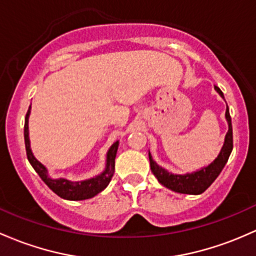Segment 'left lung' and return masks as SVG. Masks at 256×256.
Here are the masks:
<instances>
[{
  "label": "left lung",
  "mask_w": 256,
  "mask_h": 256,
  "mask_svg": "<svg viewBox=\"0 0 256 256\" xmlns=\"http://www.w3.org/2000/svg\"><path fill=\"white\" fill-rule=\"evenodd\" d=\"M214 90L218 92L222 98H224L222 90H220L217 86H214ZM226 119L228 121V132L226 135L224 144H223L222 150H220V154L217 156L216 160L207 166H204L200 170H196L194 173L188 174H173L169 173L168 170L158 166L154 160H152L148 150L150 170H152L153 176L158 179V182L163 185V186L168 188V189L173 190L176 192L180 194H190V195H198L202 194L212 182L216 180V178L220 176L222 169L224 168L226 163H227L228 158H230V152L233 150V130H232V120H230V109L226 110Z\"/></svg>",
  "instance_id": "obj_1"
}]
</instances>
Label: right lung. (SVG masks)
<instances>
[{
	"mask_svg": "<svg viewBox=\"0 0 256 256\" xmlns=\"http://www.w3.org/2000/svg\"><path fill=\"white\" fill-rule=\"evenodd\" d=\"M29 114H30V106L26 115V122H24V142H26V157H28L29 163L34 168V170L39 174L42 182L52 190L56 195L60 198H66V200H86L96 196V194L103 192L108 186V184L114 176L115 168V157H116L118 147H119V141L114 142L106 153V169L102 174L92 178V179L83 180V182H70V180L58 178V179H52L48 176V169L42 166L39 160L33 156L30 150V141H29V130H28V120Z\"/></svg>",
	"mask_w": 256,
	"mask_h": 256,
	"instance_id": "right-lung-1",
	"label": "right lung"
}]
</instances>
